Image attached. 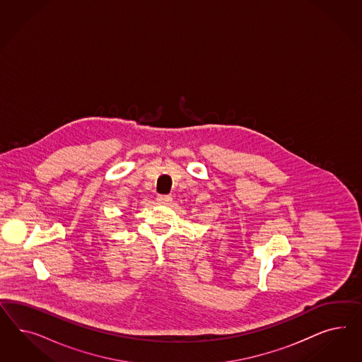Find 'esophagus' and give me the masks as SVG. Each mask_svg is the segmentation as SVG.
<instances>
[{
    "label": "esophagus",
    "mask_w": 362,
    "mask_h": 362,
    "mask_svg": "<svg viewBox=\"0 0 362 362\" xmlns=\"http://www.w3.org/2000/svg\"><path fill=\"white\" fill-rule=\"evenodd\" d=\"M156 200H158L159 204H168L173 200V197H170V195H158Z\"/></svg>",
    "instance_id": "1"
}]
</instances>
